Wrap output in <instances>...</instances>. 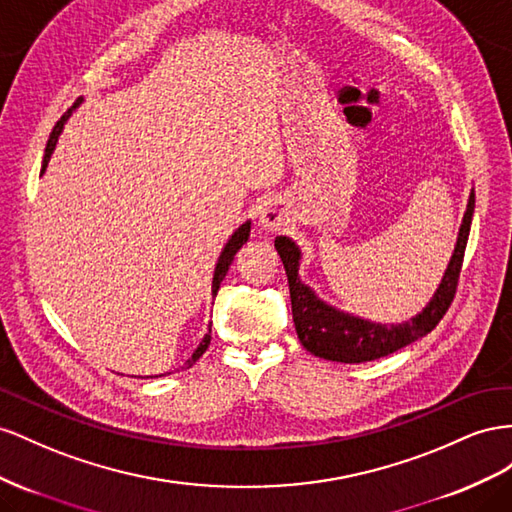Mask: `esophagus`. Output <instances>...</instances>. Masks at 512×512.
<instances>
[{
    "label": "esophagus",
    "mask_w": 512,
    "mask_h": 512,
    "mask_svg": "<svg viewBox=\"0 0 512 512\" xmlns=\"http://www.w3.org/2000/svg\"><path fill=\"white\" fill-rule=\"evenodd\" d=\"M287 223L285 210L281 208V203H266L264 210L259 212V227L268 229V231H276L281 229Z\"/></svg>",
    "instance_id": "obj_1"
}]
</instances>
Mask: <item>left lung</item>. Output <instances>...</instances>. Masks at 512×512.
<instances>
[{"mask_svg": "<svg viewBox=\"0 0 512 512\" xmlns=\"http://www.w3.org/2000/svg\"><path fill=\"white\" fill-rule=\"evenodd\" d=\"M474 199L476 195L472 193L470 203H467V212L463 216L455 255L450 259V266L446 270L440 289H437V294L433 296L425 311L416 315L412 321H405V324L399 326L371 324V321L334 311L332 306L321 302L313 291L300 281L298 246L285 236L276 238L274 246L283 259L289 281L291 313H294L298 339L306 347V352L332 362H371L397 352V349L410 345L422 337H427V334L440 324L442 317L450 309L452 300L457 296L467 236H470L472 227Z\"/></svg>", "mask_w": 512, "mask_h": 512, "instance_id": "8db88e82", "label": "left lung"}]
</instances>
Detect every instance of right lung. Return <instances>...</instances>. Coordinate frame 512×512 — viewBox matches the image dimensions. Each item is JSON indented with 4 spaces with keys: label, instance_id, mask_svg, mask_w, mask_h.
Returning <instances> with one entry per match:
<instances>
[{
    "label": "right lung",
    "instance_id": "1",
    "mask_svg": "<svg viewBox=\"0 0 512 512\" xmlns=\"http://www.w3.org/2000/svg\"><path fill=\"white\" fill-rule=\"evenodd\" d=\"M72 113V109H68L60 120H57V124L53 126V130H51V135H49V141H47V150H45V160H42V171L47 169V165H49V158H51V154H53V150H55V143H57V137H60V133H62V128H64V122L68 120V115ZM248 233H251V223H244L236 233H233V236L229 238V242L225 244V248H223V253H221V257H218V264H216V270H214V281H212V294H218V287H221V283H223V279H225V274H227V270H229V266H231V261H233V257H236V253L240 251L242 248V244L248 240ZM212 332V330H210ZM210 332L206 334V337H203V341L199 343V347L195 349L193 352V356L188 358L186 362H184V367L188 369V367H193V364L203 356V352H206L208 349V345H210ZM182 367V369H184Z\"/></svg>",
    "mask_w": 512,
    "mask_h": 512
}]
</instances>
